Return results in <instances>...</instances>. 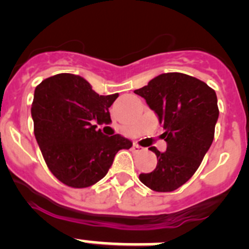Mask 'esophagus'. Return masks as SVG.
<instances>
[{
    "mask_svg": "<svg viewBox=\"0 0 249 249\" xmlns=\"http://www.w3.org/2000/svg\"><path fill=\"white\" fill-rule=\"evenodd\" d=\"M132 149H133V151H134V152H142V151H144V147L140 146V145H138V144L133 145Z\"/></svg>",
    "mask_w": 249,
    "mask_h": 249,
    "instance_id": "34e87169",
    "label": "esophagus"
}]
</instances>
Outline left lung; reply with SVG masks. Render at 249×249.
Listing matches in <instances>:
<instances>
[{"label": "left lung", "instance_id": "obj_1", "mask_svg": "<svg viewBox=\"0 0 249 249\" xmlns=\"http://www.w3.org/2000/svg\"><path fill=\"white\" fill-rule=\"evenodd\" d=\"M159 116L167 150L157 156V166L142 173L140 181L159 193L174 191L200 167L214 139L219 109L214 89L198 78L180 72L161 73L134 90Z\"/></svg>", "mask_w": 249, "mask_h": 249}]
</instances>
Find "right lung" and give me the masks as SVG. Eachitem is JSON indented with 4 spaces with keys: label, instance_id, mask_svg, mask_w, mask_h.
Wrapping results in <instances>:
<instances>
[{
    "label": "right lung",
    "instance_id": "obj_1",
    "mask_svg": "<svg viewBox=\"0 0 249 249\" xmlns=\"http://www.w3.org/2000/svg\"><path fill=\"white\" fill-rule=\"evenodd\" d=\"M119 93L99 95L83 77L58 73L35 88L34 133L47 167L70 188H88L107 176L115 155L132 142L107 137L97 124H109V107Z\"/></svg>",
    "mask_w": 249,
    "mask_h": 249
}]
</instances>
